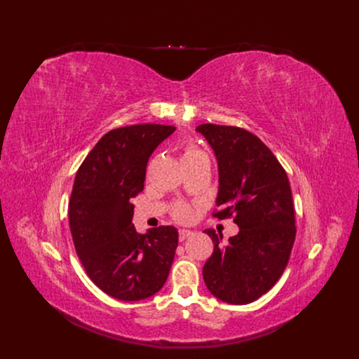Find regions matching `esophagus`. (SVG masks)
Wrapping results in <instances>:
<instances>
[{"instance_id": "34e87169", "label": "esophagus", "mask_w": 359, "mask_h": 359, "mask_svg": "<svg viewBox=\"0 0 359 359\" xmlns=\"http://www.w3.org/2000/svg\"><path fill=\"white\" fill-rule=\"evenodd\" d=\"M191 236H194V233H192L191 230H184V229L179 230V240H180V241L186 240L187 237H191Z\"/></svg>"}]
</instances>
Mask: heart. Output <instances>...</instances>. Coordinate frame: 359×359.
I'll list each match as a JSON object with an SVG mask.
<instances>
[{
  "instance_id": "b5f03b06",
  "label": "heart",
  "mask_w": 359,
  "mask_h": 359,
  "mask_svg": "<svg viewBox=\"0 0 359 359\" xmlns=\"http://www.w3.org/2000/svg\"><path fill=\"white\" fill-rule=\"evenodd\" d=\"M202 157H206V154L203 153L201 148L195 147L194 144H187L183 148V151H182V163H184V161H194V160H198V158H202ZM176 217L179 219H183V221L189 219L192 217L191 206L189 205H184V203L179 205L177 208H176Z\"/></svg>"
}]
</instances>
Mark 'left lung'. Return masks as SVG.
<instances>
[{
  "label": "left lung",
  "mask_w": 359,
  "mask_h": 359,
  "mask_svg": "<svg viewBox=\"0 0 359 359\" xmlns=\"http://www.w3.org/2000/svg\"><path fill=\"white\" fill-rule=\"evenodd\" d=\"M218 161V211L234 218L238 233L222 243L208 229L212 256L203 265L206 288L229 304H249L266 294L284 273L295 240L291 186L284 167L252 132L202 123L196 128Z\"/></svg>",
  "instance_id": "8db88e82"
}]
</instances>
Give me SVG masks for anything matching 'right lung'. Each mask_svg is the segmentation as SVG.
<instances>
[{
    "instance_id": "right-lung-1",
    "label": "right lung",
    "mask_w": 359,
    "mask_h": 359,
    "mask_svg": "<svg viewBox=\"0 0 359 359\" xmlns=\"http://www.w3.org/2000/svg\"><path fill=\"white\" fill-rule=\"evenodd\" d=\"M175 126L142 123L109 130L75 175L68 217L88 278L107 295L140 301L165 284L179 233L172 225L137 233L132 217L154 149Z\"/></svg>"
}]
</instances>
